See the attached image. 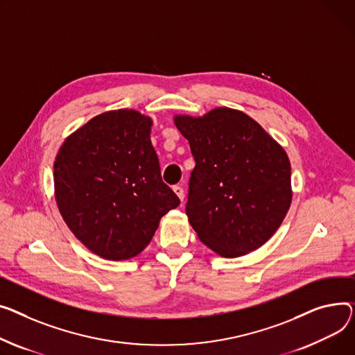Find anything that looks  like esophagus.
Wrapping results in <instances>:
<instances>
[{
  "label": "esophagus",
  "mask_w": 355,
  "mask_h": 355,
  "mask_svg": "<svg viewBox=\"0 0 355 355\" xmlns=\"http://www.w3.org/2000/svg\"><path fill=\"white\" fill-rule=\"evenodd\" d=\"M173 191L177 194V197H178L181 201L184 200V190H182L181 185H174V187H173Z\"/></svg>",
  "instance_id": "1"
}]
</instances>
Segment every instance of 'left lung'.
Wrapping results in <instances>:
<instances>
[{"label": "left lung", "mask_w": 355, "mask_h": 355, "mask_svg": "<svg viewBox=\"0 0 355 355\" xmlns=\"http://www.w3.org/2000/svg\"><path fill=\"white\" fill-rule=\"evenodd\" d=\"M174 124L196 159L185 209L200 241L225 258L264 245L293 201L286 150L250 115L228 107L175 114Z\"/></svg>", "instance_id": "left-lung-1"}]
</instances>
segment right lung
<instances>
[{
    "label": "right lung",
    "instance_id": "obj_1",
    "mask_svg": "<svg viewBox=\"0 0 355 355\" xmlns=\"http://www.w3.org/2000/svg\"><path fill=\"white\" fill-rule=\"evenodd\" d=\"M153 118L137 110L98 114L71 132L54 162L60 214L91 252L123 261L144 251L162 216L180 205L151 144Z\"/></svg>",
    "mask_w": 355,
    "mask_h": 355
}]
</instances>
